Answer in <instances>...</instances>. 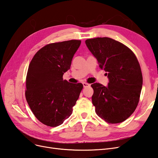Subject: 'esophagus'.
Segmentation results:
<instances>
[{
	"instance_id": "1",
	"label": "esophagus",
	"mask_w": 158,
	"mask_h": 158,
	"mask_svg": "<svg viewBox=\"0 0 158 158\" xmlns=\"http://www.w3.org/2000/svg\"><path fill=\"white\" fill-rule=\"evenodd\" d=\"M82 84H83L84 88H86V87L90 86V84H88V83H86V82H83Z\"/></svg>"
}]
</instances>
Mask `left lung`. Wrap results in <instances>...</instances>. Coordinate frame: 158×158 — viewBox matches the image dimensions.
Listing matches in <instances>:
<instances>
[{
  "label": "left lung",
  "instance_id": "obj_1",
  "mask_svg": "<svg viewBox=\"0 0 158 158\" xmlns=\"http://www.w3.org/2000/svg\"><path fill=\"white\" fill-rule=\"evenodd\" d=\"M85 43L109 78L107 86L91 85L95 112L109 123L123 122L139 102L143 81L139 63L128 47L111 38L97 37Z\"/></svg>",
  "mask_w": 158,
  "mask_h": 158
}]
</instances>
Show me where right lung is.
<instances>
[{
	"mask_svg": "<svg viewBox=\"0 0 158 158\" xmlns=\"http://www.w3.org/2000/svg\"><path fill=\"white\" fill-rule=\"evenodd\" d=\"M80 44V40H70L48 44L30 62L26 98L35 117L47 126L60 125L70 116L83 88L82 84L63 78Z\"/></svg>",
	"mask_w": 158,
	"mask_h": 158,
	"instance_id": "obj_1",
	"label": "right lung"
}]
</instances>
